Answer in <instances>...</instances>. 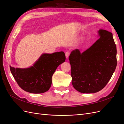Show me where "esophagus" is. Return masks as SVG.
I'll return each mask as SVG.
<instances>
[{"instance_id": "obj_1", "label": "esophagus", "mask_w": 124, "mask_h": 124, "mask_svg": "<svg viewBox=\"0 0 124 124\" xmlns=\"http://www.w3.org/2000/svg\"><path fill=\"white\" fill-rule=\"evenodd\" d=\"M70 54V51H67V52H66V53H65L66 58H68V57H69Z\"/></svg>"}]
</instances>
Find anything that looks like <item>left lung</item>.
Wrapping results in <instances>:
<instances>
[{
	"instance_id": "left-lung-1",
	"label": "left lung",
	"mask_w": 124,
	"mask_h": 124,
	"mask_svg": "<svg viewBox=\"0 0 124 124\" xmlns=\"http://www.w3.org/2000/svg\"><path fill=\"white\" fill-rule=\"evenodd\" d=\"M100 38L87 50L71 52L69 60L71 67L72 84L83 93L101 91L109 82L117 65L116 46L112 34L100 30Z\"/></svg>"
}]
</instances>
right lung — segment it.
<instances>
[{
	"instance_id": "add662e5",
	"label": "right lung",
	"mask_w": 124,
	"mask_h": 124,
	"mask_svg": "<svg viewBox=\"0 0 124 124\" xmlns=\"http://www.w3.org/2000/svg\"><path fill=\"white\" fill-rule=\"evenodd\" d=\"M66 60L63 52L42 54L33 66L25 69L10 66L11 73L18 86L25 91L42 93L52 84V77L58 66Z\"/></svg>"
}]
</instances>
